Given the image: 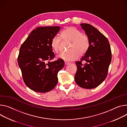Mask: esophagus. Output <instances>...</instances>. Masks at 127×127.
<instances>
[{
	"mask_svg": "<svg viewBox=\"0 0 127 127\" xmlns=\"http://www.w3.org/2000/svg\"><path fill=\"white\" fill-rule=\"evenodd\" d=\"M64 63H65V65H69V64H70V63L69 62H68V61H64Z\"/></svg>",
	"mask_w": 127,
	"mask_h": 127,
	"instance_id": "esophagus-1",
	"label": "esophagus"
}]
</instances>
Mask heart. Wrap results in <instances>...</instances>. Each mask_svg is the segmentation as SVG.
<instances>
[{"label":"heart","mask_w":127,"mask_h":127,"mask_svg":"<svg viewBox=\"0 0 127 127\" xmlns=\"http://www.w3.org/2000/svg\"><path fill=\"white\" fill-rule=\"evenodd\" d=\"M61 37L65 41L71 42L68 53H61L58 58L65 61H73L77 60L79 56H83L87 52L90 40L87 35L74 27H69L65 29L61 33ZM61 39L55 36L51 40V47L53 50L58 53L60 49Z\"/></svg>","instance_id":"heart-1"}]
</instances>
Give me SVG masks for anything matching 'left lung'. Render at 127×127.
<instances>
[{
	"instance_id": "left-lung-1",
	"label": "left lung",
	"mask_w": 127,
	"mask_h": 127,
	"mask_svg": "<svg viewBox=\"0 0 127 127\" xmlns=\"http://www.w3.org/2000/svg\"><path fill=\"white\" fill-rule=\"evenodd\" d=\"M89 38L90 46L80 61L76 62V83L80 87L92 89L100 85L106 78L111 61L110 46L107 38L92 25L80 24ZM85 61L84 64L81 62Z\"/></svg>"
}]
</instances>
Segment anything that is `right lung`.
Masks as SVG:
<instances>
[{
  "label": "right lung",
  "instance_id": "add662e5",
  "mask_svg": "<svg viewBox=\"0 0 127 127\" xmlns=\"http://www.w3.org/2000/svg\"><path fill=\"white\" fill-rule=\"evenodd\" d=\"M60 29V26L37 27L21 46L18 65L25 84L32 91L46 93L58 83V73L64 67V62L61 59L50 61L55 57L51 40Z\"/></svg>",
  "mask_w": 127,
  "mask_h": 127
}]
</instances>
